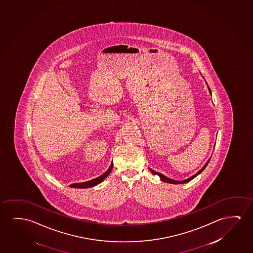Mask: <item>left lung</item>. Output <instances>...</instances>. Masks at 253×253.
<instances>
[{
  "instance_id": "8db88e82",
  "label": "left lung",
  "mask_w": 253,
  "mask_h": 253,
  "mask_svg": "<svg viewBox=\"0 0 253 253\" xmlns=\"http://www.w3.org/2000/svg\"><path fill=\"white\" fill-rule=\"evenodd\" d=\"M209 89V91H210L211 93V90L210 88ZM209 161H210V160H208L207 161V163H206V165L204 166L203 168L200 170V171H198L197 173H196L195 175H193V176H192V177H190V178H187V179H185V180H182V181H178V180H173V179H171V178H168V177H166V176H164L163 174H161V173H160V172H157V171H153V170H151L152 171V172H153V174L154 175H159L160 177V179L162 180L163 182H167V183H170V184H184V183H186V182L191 181L192 179H193V178H195V177H197L198 175L200 174V173H201L202 171L205 170V168H207V165H208V163H209Z\"/></svg>"
}]
</instances>
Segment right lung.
Here are the masks:
<instances>
[{"label": "right lung", "mask_w": 253, "mask_h": 253, "mask_svg": "<svg viewBox=\"0 0 253 253\" xmlns=\"http://www.w3.org/2000/svg\"><path fill=\"white\" fill-rule=\"evenodd\" d=\"M112 169H113V164H111L110 168H108V170H107L105 173L101 175V176H100V177L94 178V179H92V180H89V181L87 182L72 184V185H70V186H71V187H75V188H89V187H93L94 185L100 184V182L103 181L104 179L107 178L108 174L110 173Z\"/></svg>", "instance_id": "1"}]
</instances>
